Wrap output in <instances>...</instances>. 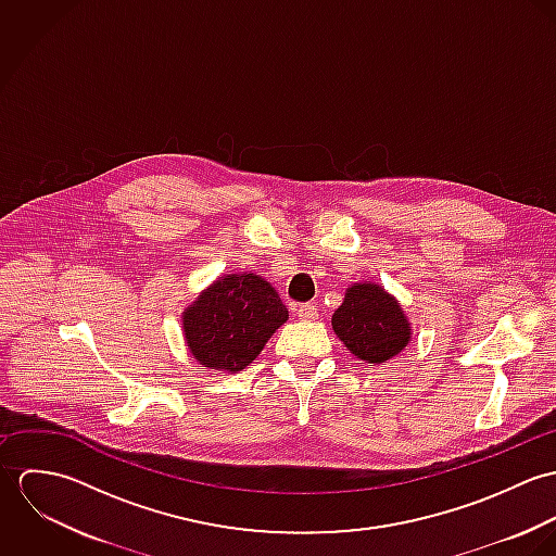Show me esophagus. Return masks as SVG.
Returning <instances> with one entry per match:
<instances>
[{
  "label": "esophagus",
  "instance_id": "34e87169",
  "mask_svg": "<svg viewBox=\"0 0 556 556\" xmlns=\"http://www.w3.org/2000/svg\"><path fill=\"white\" fill-rule=\"evenodd\" d=\"M295 315L302 320H315V318H318V308L315 304H300L295 308Z\"/></svg>",
  "mask_w": 556,
  "mask_h": 556
}]
</instances>
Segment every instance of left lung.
<instances>
[{"mask_svg": "<svg viewBox=\"0 0 556 556\" xmlns=\"http://www.w3.org/2000/svg\"><path fill=\"white\" fill-rule=\"evenodd\" d=\"M331 327L344 346L368 364H383L408 344L410 323L396 298L375 282L351 285Z\"/></svg>", "mask_w": 556, "mask_h": 556, "instance_id": "1", "label": "left lung"}]
</instances>
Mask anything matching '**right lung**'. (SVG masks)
Masks as SVG:
<instances>
[{
    "mask_svg": "<svg viewBox=\"0 0 556 556\" xmlns=\"http://www.w3.org/2000/svg\"><path fill=\"white\" fill-rule=\"evenodd\" d=\"M289 318L276 289L256 274H227L181 315L192 357L212 370L239 372Z\"/></svg>",
    "mask_w": 556,
    "mask_h": 556,
    "instance_id": "add662e5",
    "label": "right lung"
}]
</instances>
